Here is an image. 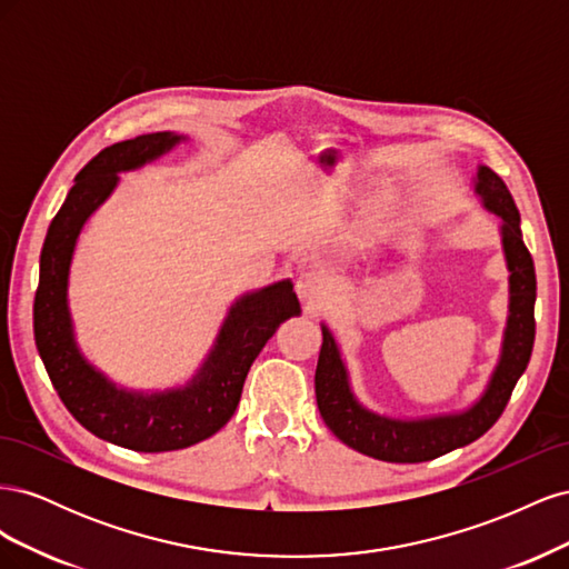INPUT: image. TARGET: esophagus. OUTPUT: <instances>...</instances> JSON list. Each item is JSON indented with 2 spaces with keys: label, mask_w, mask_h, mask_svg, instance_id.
<instances>
[{
  "label": "esophagus",
  "mask_w": 569,
  "mask_h": 569,
  "mask_svg": "<svg viewBox=\"0 0 569 569\" xmlns=\"http://www.w3.org/2000/svg\"><path fill=\"white\" fill-rule=\"evenodd\" d=\"M297 295L306 306L318 308L325 301L327 295V282L318 272H303L297 280Z\"/></svg>",
  "instance_id": "1"
}]
</instances>
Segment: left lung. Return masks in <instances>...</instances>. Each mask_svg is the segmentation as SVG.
<instances>
[{
	"instance_id": "1",
	"label": "left lung",
	"mask_w": 569,
	"mask_h": 569,
	"mask_svg": "<svg viewBox=\"0 0 569 569\" xmlns=\"http://www.w3.org/2000/svg\"><path fill=\"white\" fill-rule=\"evenodd\" d=\"M477 194L487 209L503 218V249L510 270V318L503 339V356L485 396L460 416L429 420H389L360 406L349 389L347 370L337 351L335 337L322 327V349L316 368V399L325 425L353 451L387 462H425L468 446L493 427L506 410L510 393L529 366L537 320V274L531 253L520 232V211L506 182L491 168L477 173Z\"/></svg>"
}]
</instances>
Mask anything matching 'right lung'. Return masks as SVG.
I'll list each match as a JSON object with an SVG mask.
<instances>
[{
	"mask_svg": "<svg viewBox=\"0 0 569 569\" xmlns=\"http://www.w3.org/2000/svg\"><path fill=\"white\" fill-rule=\"evenodd\" d=\"M180 140L173 132L140 134L101 149L80 170L47 230L32 306L38 351L68 412L94 437L140 453L178 451L216 435L234 416L249 368L266 341L287 318L301 311L289 280L242 297L230 308L216 349L192 385L166 393L142 396L116 389L80 356L66 306V284L82 222L111 194L120 170L157 159Z\"/></svg>",
	"mask_w": 569,
	"mask_h": 569,
	"instance_id": "obj_1",
	"label": "right lung"
}]
</instances>
